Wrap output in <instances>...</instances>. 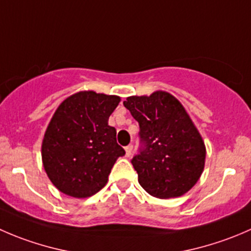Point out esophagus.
Here are the masks:
<instances>
[{
    "instance_id": "1",
    "label": "esophagus",
    "mask_w": 251,
    "mask_h": 251,
    "mask_svg": "<svg viewBox=\"0 0 251 251\" xmlns=\"http://www.w3.org/2000/svg\"><path fill=\"white\" fill-rule=\"evenodd\" d=\"M132 151H133V146L132 145H128L127 147H125V152L127 157H131L132 155Z\"/></svg>"
}]
</instances>
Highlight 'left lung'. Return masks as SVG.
Listing matches in <instances>:
<instances>
[{"label":"left lung","instance_id":"left-lung-1","mask_svg":"<svg viewBox=\"0 0 251 251\" xmlns=\"http://www.w3.org/2000/svg\"><path fill=\"white\" fill-rule=\"evenodd\" d=\"M124 105L138 121L145 148L131 160L138 182L150 195H184L205 168L206 146L182 104L164 91L127 97Z\"/></svg>","mask_w":251,"mask_h":251}]
</instances>
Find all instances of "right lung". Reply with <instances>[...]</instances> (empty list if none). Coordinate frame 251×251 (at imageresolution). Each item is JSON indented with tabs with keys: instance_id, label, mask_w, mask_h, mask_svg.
I'll return each instance as SVG.
<instances>
[{
	"instance_id": "1",
	"label": "right lung",
	"mask_w": 251,
	"mask_h": 251,
	"mask_svg": "<svg viewBox=\"0 0 251 251\" xmlns=\"http://www.w3.org/2000/svg\"><path fill=\"white\" fill-rule=\"evenodd\" d=\"M120 97L82 91L53 113L41 143V159L50 181L65 195L86 199L101 190L116 159L125 154L109 116Z\"/></svg>"
}]
</instances>
